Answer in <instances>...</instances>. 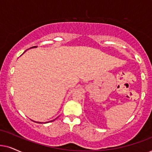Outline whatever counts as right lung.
<instances>
[{"label":"right lung","mask_w":152,"mask_h":152,"mask_svg":"<svg viewBox=\"0 0 152 152\" xmlns=\"http://www.w3.org/2000/svg\"><path fill=\"white\" fill-rule=\"evenodd\" d=\"M33 47H35V46H33ZM33 47H32V48H33ZM37 123H40V124H41L42 122H37Z\"/></svg>","instance_id":"add662e5"}]
</instances>
